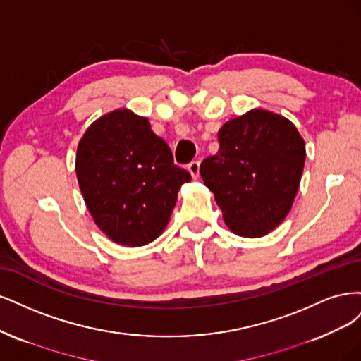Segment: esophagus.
<instances>
[{
	"label": "esophagus",
	"instance_id": "esophagus-1",
	"mask_svg": "<svg viewBox=\"0 0 361 361\" xmlns=\"http://www.w3.org/2000/svg\"><path fill=\"white\" fill-rule=\"evenodd\" d=\"M189 172L192 173L193 180H197V177H200V161L197 160L192 161V164L189 165Z\"/></svg>",
	"mask_w": 361,
	"mask_h": 361
}]
</instances>
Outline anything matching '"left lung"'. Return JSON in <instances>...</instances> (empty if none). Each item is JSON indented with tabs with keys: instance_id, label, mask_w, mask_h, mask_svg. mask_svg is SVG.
I'll return each mask as SVG.
<instances>
[{
	"instance_id": "obj_1",
	"label": "left lung",
	"mask_w": 361,
	"mask_h": 361,
	"mask_svg": "<svg viewBox=\"0 0 361 361\" xmlns=\"http://www.w3.org/2000/svg\"><path fill=\"white\" fill-rule=\"evenodd\" d=\"M219 151L200 168L231 232L259 238L281 225L303 176L306 145L282 115L250 109L225 123Z\"/></svg>"
}]
</instances>
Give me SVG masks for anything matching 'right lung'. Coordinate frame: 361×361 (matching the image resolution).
<instances>
[{
    "label": "right lung",
    "mask_w": 361,
    "mask_h": 361,
    "mask_svg": "<svg viewBox=\"0 0 361 361\" xmlns=\"http://www.w3.org/2000/svg\"><path fill=\"white\" fill-rule=\"evenodd\" d=\"M76 177L97 228L114 243L139 247L165 231L178 190L192 180L173 165L148 118L115 109L91 123L76 151Z\"/></svg>",
    "instance_id": "right-lung-1"
}]
</instances>
